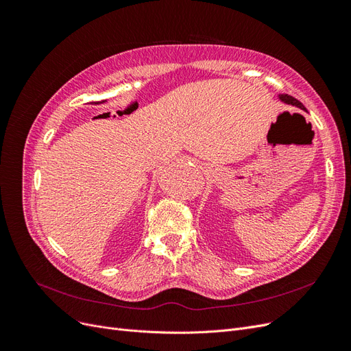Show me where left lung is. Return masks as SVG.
Here are the masks:
<instances>
[{"label":"left lung","mask_w":351,"mask_h":351,"mask_svg":"<svg viewBox=\"0 0 351 351\" xmlns=\"http://www.w3.org/2000/svg\"><path fill=\"white\" fill-rule=\"evenodd\" d=\"M280 99L285 104H291V105H295V107H300V108H304L303 104L300 101H297L295 98L290 97V95H280Z\"/></svg>","instance_id":"left-lung-1"}]
</instances>
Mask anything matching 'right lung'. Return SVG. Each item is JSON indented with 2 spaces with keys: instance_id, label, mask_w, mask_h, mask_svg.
<instances>
[{
  "instance_id": "1",
  "label": "right lung",
  "mask_w": 351,
  "mask_h": 351,
  "mask_svg": "<svg viewBox=\"0 0 351 351\" xmlns=\"http://www.w3.org/2000/svg\"><path fill=\"white\" fill-rule=\"evenodd\" d=\"M102 102H104V101H101V102H95V104H102Z\"/></svg>"
}]
</instances>
